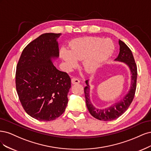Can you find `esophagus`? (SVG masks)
<instances>
[{
    "label": "esophagus",
    "instance_id": "1",
    "mask_svg": "<svg viewBox=\"0 0 151 151\" xmlns=\"http://www.w3.org/2000/svg\"><path fill=\"white\" fill-rule=\"evenodd\" d=\"M80 81L79 80H78L77 78H71V83L72 84H78L79 83Z\"/></svg>",
    "mask_w": 151,
    "mask_h": 151
}]
</instances>
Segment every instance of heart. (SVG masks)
<instances>
[{
  "label": "heart",
  "mask_w": 151,
  "mask_h": 151,
  "mask_svg": "<svg viewBox=\"0 0 151 151\" xmlns=\"http://www.w3.org/2000/svg\"><path fill=\"white\" fill-rule=\"evenodd\" d=\"M113 51L114 45L110 40L88 37L73 41L70 45V52L62 49L61 56L71 68L76 65V61H83L84 69L93 73L108 60Z\"/></svg>",
  "instance_id": "heart-1"
}]
</instances>
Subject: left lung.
Segmentation results:
<instances>
[{"label": "left lung", "mask_w": 151, "mask_h": 151, "mask_svg": "<svg viewBox=\"0 0 151 151\" xmlns=\"http://www.w3.org/2000/svg\"><path fill=\"white\" fill-rule=\"evenodd\" d=\"M119 43L120 45V52L118 57L116 58L115 61L125 63L129 67L131 74H132L130 89L124 98L117 103L110 106V107L104 109H96L92 105L90 100L88 80H86L85 81L87 86L85 87L84 92L87 109L93 117L102 121H111L119 118L128 109L134 99L135 93L137 76V65H136L132 52L130 48L121 40L119 41Z\"/></svg>", "instance_id": "1"}]
</instances>
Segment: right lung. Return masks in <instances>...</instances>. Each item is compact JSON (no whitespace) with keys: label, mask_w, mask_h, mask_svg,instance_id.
I'll list each match as a JSON object with an SVG mask.
<instances>
[{"label":"right lung","mask_w":151,"mask_h":151,"mask_svg":"<svg viewBox=\"0 0 151 151\" xmlns=\"http://www.w3.org/2000/svg\"><path fill=\"white\" fill-rule=\"evenodd\" d=\"M60 35L45 33L31 41L23 50L16 67L19 100L28 115L40 121L59 117L68 101L70 77L52 63L59 56L56 40Z\"/></svg>","instance_id":"1"}]
</instances>
